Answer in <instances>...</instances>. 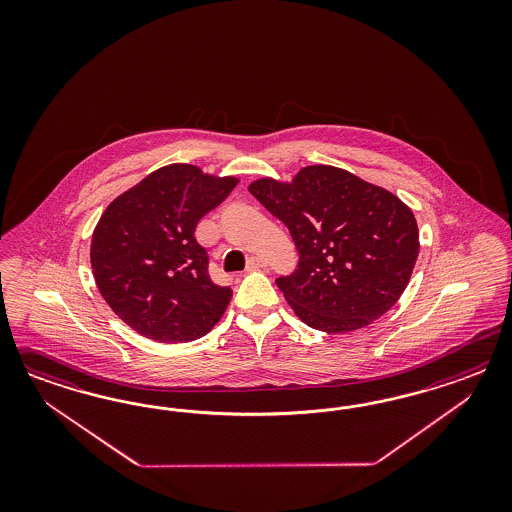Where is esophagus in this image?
<instances>
[{"label":"esophagus","mask_w":512,"mask_h":512,"mask_svg":"<svg viewBox=\"0 0 512 512\" xmlns=\"http://www.w3.org/2000/svg\"><path fill=\"white\" fill-rule=\"evenodd\" d=\"M266 268V263H264L261 257H251L248 261V266H246V270L248 272H255V270H263Z\"/></svg>","instance_id":"obj_1"}]
</instances>
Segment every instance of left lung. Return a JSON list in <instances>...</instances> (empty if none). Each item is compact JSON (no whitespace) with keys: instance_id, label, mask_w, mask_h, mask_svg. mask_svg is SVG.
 <instances>
[{"instance_id":"obj_1","label":"left lung","mask_w":512,"mask_h":512,"mask_svg":"<svg viewBox=\"0 0 512 512\" xmlns=\"http://www.w3.org/2000/svg\"><path fill=\"white\" fill-rule=\"evenodd\" d=\"M248 189L295 240L298 266L276 283L302 323L345 334L398 302L420 244L413 210L394 193L330 165H308L291 182L264 176Z\"/></svg>"}]
</instances>
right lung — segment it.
<instances>
[{
	"instance_id": "obj_1",
	"label": "right lung",
	"mask_w": 512,
	"mask_h": 512,
	"mask_svg": "<svg viewBox=\"0 0 512 512\" xmlns=\"http://www.w3.org/2000/svg\"><path fill=\"white\" fill-rule=\"evenodd\" d=\"M236 176L172 163L110 202L92 234L93 279L110 310L140 336L184 343L206 336L227 310L195 240L197 223L225 201Z\"/></svg>"
}]
</instances>
